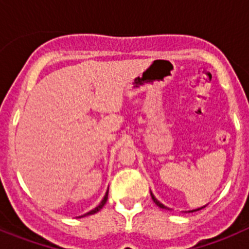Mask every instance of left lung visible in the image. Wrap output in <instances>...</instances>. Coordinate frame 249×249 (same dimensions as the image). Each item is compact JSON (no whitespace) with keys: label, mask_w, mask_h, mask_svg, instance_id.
Returning a JSON list of instances; mask_svg holds the SVG:
<instances>
[{"label":"left lung","mask_w":249,"mask_h":249,"mask_svg":"<svg viewBox=\"0 0 249 249\" xmlns=\"http://www.w3.org/2000/svg\"><path fill=\"white\" fill-rule=\"evenodd\" d=\"M151 197H152V201L155 202V203L157 204L158 207H160V208H164V210H168V207H166V206H164V204H162V203H160V202L158 201L157 198H156L155 196H153V193H152V192H151ZM198 210H199V208H198ZM198 210H195V211H198ZM192 212H193V211H192Z\"/></svg>","instance_id":"left-lung-1"}]
</instances>
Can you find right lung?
<instances>
[{
  "label": "right lung",
  "mask_w": 249,
  "mask_h": 249,
  "mask_svg": "<svg viewBox=\"0 0 249 249\" xmlns=\"http://www.w3.org/2000/svg\"><path fill=\"white\" fill-rule=\"evenodd\" d=\"M107 198H108V191H107V193H106V196H105V197H103L102 202H101V203L98 204V206L96 207V208H94V210L89 211V212H87V213H86V214H83V215H89V214H93V213H97L98 211H100L101 208H102V207L105 206L106 202H107ZM83 215H80V217H83ZM80 217H78V218H80Z\"/></svg>",
  "instance_id": "add662e5"
}]
</instances>
